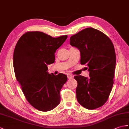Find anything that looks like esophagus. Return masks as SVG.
<instances>
[{
  "label": "esophagus",
  "instance_id": "obj_1",
  "mask_svg": "<svg viewBox=\"0 0 129 129\" xmlns=\"http://www.w3.org/2000/svg\"><path fill=\"white\" fill-rule=\"evenodd\" d=\"M73 78V75H70V74H68V79H72Z\"/></svg>",
  "mask_w": 129,
  "mask_h": 129
}]
</instances>
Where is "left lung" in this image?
<instances>
[{
    "label": "left lung",
    "mask_w": 129,
    "mask_h": 129,
    "mask_svg": "<svg viewBox=\"0 0 129 129\" xmlns=\"http://www.w3.org/2000/svg\"><path fill=\"white\" fill-rule=\"evenodd\" d=\"M70 45L80 51V64L89 67L90 78L75 76L79 103L89 110L102 106L114 84L116 54L111 40L98 30L87 28L70 38Z\"/></svg>",
    "instance_id": "1"
}]
</instances>
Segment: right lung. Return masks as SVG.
<instances>
[{
  "label": "right lung",
  "mask_w": 129,
  "mask_h": 129,
  "mask_svg": "<svg viewBox=\"0 0 129 129\" xmlns=\"http://www.w3.org/2000/svg\"><path fill=\"white\" fill-rule=\"evenodd\" d=\"M67 37L53 38L41 31H28L16 44L13 55L16 79L27 101L39 111H50L60 103V91L67 76L50 74L47 65L54 62L55 53Z\"/></svg>",
  "instance_id": "right-lung-1"
}]
</instances>
